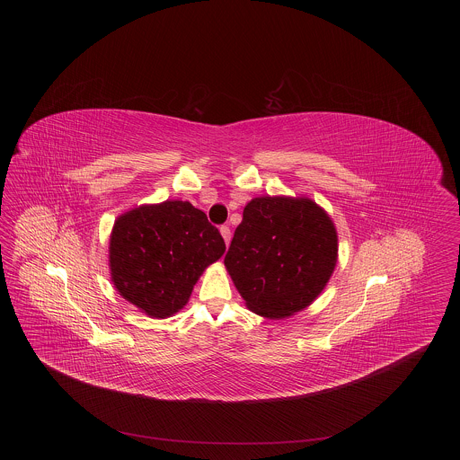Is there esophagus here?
Returning a JSON list of instances; mask_svg holds the SVG:
<instances>
[{
  "label": "esophagus",
  "instance_id": "1",
  "mask_svg": "<svg viewBox=\"0 0 460 460\" xmlns=\"http://www.w3.org/2000/svg\"><path fill=\"white\" fill-rule=\"evenodd\" d=\"M220 234H222V238L226 241V244H229V241H231V229L227 226H222L220 227Z\"/></svg>",
  "mask_w": 460,
  "mask_h": 460
}]
</instances>
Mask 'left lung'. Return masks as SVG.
<instances>
[{"instance_id": "8db88e82", "label": "left lung", "mask_w": 460, "mask_h": 460, "mask_svg": "<svg viewBox=\"0 0 460 460\" xmlns=\"http://www.w3.org/2000/svg\"><path fill=\"white\" fill-rule=\"evenodd\" d=\"M338 261V234L308 198H253L226 253V269L246 306L283 319L310 305Z\"/></svg>"}]
</instances>
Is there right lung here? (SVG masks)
I'll list each match as a JSON object with an SVG mask.
<instances>
[{
	"mask_svg": "<svg viewBox=\"0 0 460 460\" xmlns=\"http://www.w3.org/2000/svg\"><path fill=\"white\" fill-rule=\"evenodd\" d=\"M110 272L117 291L165 319L188 304L198 278L226 252L219 229L190 201L141 205L115 220Z\"/></svg>",
	"mask_w": 460,
	"mask_h": 460,
	"instance_id": "right-lung-1",
	"label": "right lung"
}]
</instances>
